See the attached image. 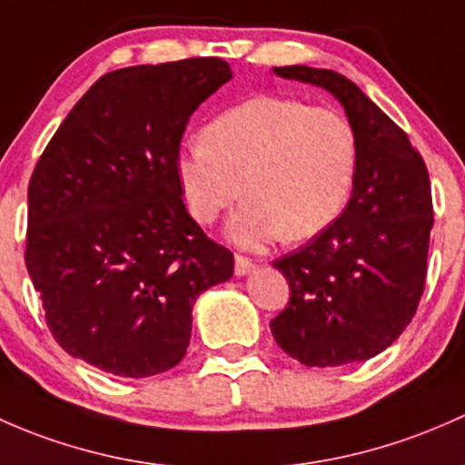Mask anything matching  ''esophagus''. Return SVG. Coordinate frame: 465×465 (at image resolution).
<instances>
[{
	"instance_id": "esophagus-1",
	"label": "esophagus",
	"mask_w": 465,
	"mask_h": 465,
	"mask_svg": "<svg viewBox=\"0 0 465 465\" xmlns=\"http://www.w3.org/2000/svg\"><path fill=\"white\" fill-rule=\"evenodd\" d=\"M252 271H255V264H252L251 260H246V257H242V255L234 257V272H237L239 277L248 275V272H252Z\"/></svg>"
}]
</instances>
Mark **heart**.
Here are the masks:
<instances>
[{
  "label": "heart",
  "instance_id": "1",
  "mask_svg": "<svg viewBox=\"0 0 465 465\" xmlns=\"http://www.w3.org/2000/svg\"><path fill=\"white\" fill-rule=\"evenodd\" d=\"M356 161V134L336 109L260 95L210 121L174 170L190 214L205 226L243 194L226 232L260 251L282 234L306 239L331 226L351 197Z\"/></svg>",
  "mask_w": 465,
  "mask_h": 465
}]
</instances>
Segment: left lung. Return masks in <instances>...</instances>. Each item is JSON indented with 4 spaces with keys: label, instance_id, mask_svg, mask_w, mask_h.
Here are the masks:
<instances>
[{
    "label": "left lung",
    "instance_id": "left-lung-1",
    "mask_svg": "<svg viewBox=\"0 0 465 465\" xmlns=\"http://www.w3.org/2000/svg\"><path fill=\"white\" fill-rule=\"evenodd\" d=\"M272 74L329 91L358 145L342 214L272 264L291 289L271 320L272 338L306 367L370 361L403 333L423 295L434 223L428 167L408 134L344 75L304 64Z\"/></svg>",
    "mask_w": 465,
    "mask_h": 465
}]
</instances>
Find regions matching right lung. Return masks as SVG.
Listing matches in <instances>:
<instances>
[{"instance_id": "add662e5", "label": "right lung", "mask_w": 465, "mask_h": 465, "mask_svg": "<svg viewBox=\"0 0 465 465\" xmlns=\"http://www.w3.org/2000/svg\"><path fill=\"white\" fill-rule=\"evenodd\" d=\"M232 78L219 57L103 75L46 145L28 183L26 268L66 353L114 376L179 365L203 291L232 277L176 181L194 109Z\"/></svg>"}]
</instances>
